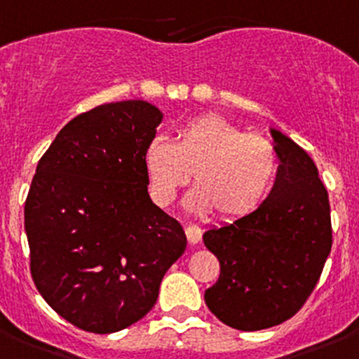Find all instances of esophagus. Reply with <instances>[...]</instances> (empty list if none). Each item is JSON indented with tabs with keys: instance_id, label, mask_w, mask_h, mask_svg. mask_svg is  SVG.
<instances>
[{
	"instance_id": "obj_1",
	"label": "esophagus",
	"mask_w": 359,
	"mask_h": 359,
	"mask_svg": "<svg viewBox=\"0 0 359 359\" xmlns=\"http://www.w3.org/2000/svg\"><path fill=\"white\" fill-rule=\"evenodd\" d=\"M185 234H187V240H189L190 245H197L201 241V236H203V231H201L197 225L189 224L185 227Z\"/></svg>"
}]
</instances>
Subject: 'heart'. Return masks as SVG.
<instances>
[{"instance_id":"heart-1","label":"heart","mask_w":359,"mask_h":359,"mask_svg":"<svg viewBox=\"0 0 359 359\" xmlns=\"http://www.w3.org/2000/svg\"><path fill=\"white\" fill-rule=\"evenodd\" d=\"M275 146L259 134H245L220 116H201L177 130L174 142L156 137L146 146L144 170L149 196L160 208L176 199L190 180L187 196L194 213L236 220L252 213L268 194L276 174Z\"/></svg>"}]
</instances>
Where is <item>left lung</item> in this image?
<instances>
[{"instance_id":"obj_1","label":"left lung","mask_w":359,"mask_h":359,"mask_svg":"<svg viewBox=\"0 0 359 359\" xmlns=\"http://www.w3.org/2000/svg\"><path fill=\"white\" fill-rule=\"evenodd\" d=\"M280 163L264 203L203 236L220 276L208 309L224 324L257 331L291 319L312 294L331 252L330 201L313 160L271 128Z\"/></svg>"}]
</instances>
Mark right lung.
<instances>
[{
  "instance_id": "add662e5",
  "label": "right lung",
  "mask_w": 359,
  "mask_h": 359,
  "mask_svg": "<svg viewBox=\"0 0 359 359\" xmlns=\"http://www.w3.org/2000/svg\"><path fill=\"white\" fill-rule=\"evenodd\" d=\"M162 118L144 100L98 105L68 121L36 165L24 204L33 282L90 333L142 319L187 248L180 222L148 194L144 151Z\"/></svg>"
}]
</instances>
